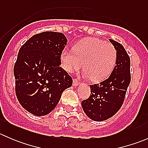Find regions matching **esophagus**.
I'll return each mask as SVG.
<instances>
[{"label": "esophagus", "mask_w": 148, "mask_h": 148, "mask_svg": "<svg viewBox=\"0 0 148 148\" xmlns=\"http://www.w3.org/2000/svg\"><path fill=\"white\" fill-rule=\"evenodd\" d=\"M79 84V83L78 80H77V79H74V80H73V86H78Z\"/></svg>", "instance_id": "esophagus-1"}]
</instances>
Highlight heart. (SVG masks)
<instances>
[{"instance_id":"obj_1","label":"heart","mask_w":148,"mask_h":148,"mask_svg":"<svg viewBox=\"0 0 148 148\" xmlns=\"http://www.w3.org/2000/svg\"><path fill=\"white\" fill-rule=\"evenodd\" d=\"M117 52L110 43L97 38H86L73 46L72 51L61 53L62 67L67 72L85 71V77L95 82H102L111 74L116 65Z\"/></svg>"}]
</instances>
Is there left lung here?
Segmentation results:
<instances>
[{
    "label": "left lung",
    "mask_w": 148,
    "mask_h": 148,
    "mask_svg": "<svg viewBox=\"0 0 148 148\" xmlns=\"http://www.w3.org/2000/svg\"><path fill=\"white\" fill-rule=\"evenodd\" d=\"M110 41L117 52L115 66L108 79L90 85V96L82 102L85 114L96 122L107 120L119 111L131 80L130 56L122 44L112 39Z\"/></svg>",
    "instance_id": "left-lung-1"
}]
</instances>
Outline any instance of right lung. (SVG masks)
I'll return each instance as SVG.
<instances>
[{"mask_svg": "<svg viewBox=\"0 0 148 148\" xmlns=\"http://www.w3.org/2000/svg\"><path fill=\"white\" fill-rule=\"evenodd\" d=\"M67 39L62 33L46 31L33 36L19 49L13 74L21 105L36 116L49 114L72 78L60 66Z\"/></svg>", "mask_w": 148, "mask_h": 148, "instance_id": "add662e5", "label": "right lung"}]
</instances>
